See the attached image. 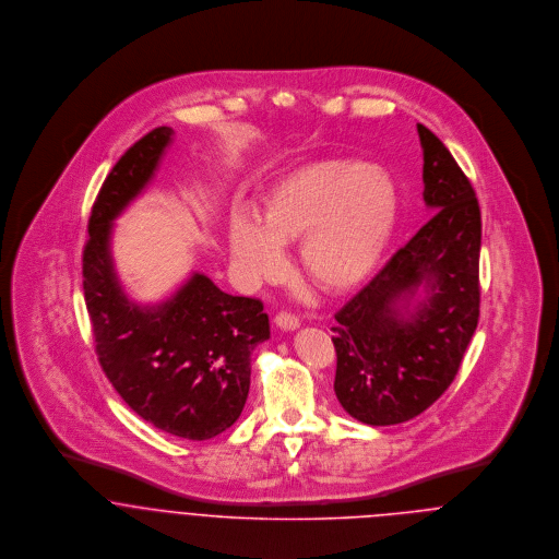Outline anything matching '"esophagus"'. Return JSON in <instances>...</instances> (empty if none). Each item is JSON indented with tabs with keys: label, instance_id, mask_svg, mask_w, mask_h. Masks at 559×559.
Listing matches in <instances>:
<instances>
[{
	"label": "esophagus",
	"instance_id": "34e87169",
	"mask_svg": "<svg viewBox=\"0 0 559 559\" xmlns=\"http://www.w3.org/2000/svg\"><path fill=\"white\" fill-rule=\"evenodd\" d=\"M275 324L280 326V329H284V331H295V329H299V319L295 317V314H290V312H280L277 317H275Z\"/></svg>",
	"mask_w": 559,
	"mask_h": 559
}]
</instances>
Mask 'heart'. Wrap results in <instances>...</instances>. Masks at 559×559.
<instances>
[{
  "mask_svg": "<svg viewBox=\"0 0 559 559\" xmlns=\"http://www.w3.org/2000/svg\"><path fill=\"white\" fill-rule=\"evenodd\" d=\"M396 219L385 171L350 160H314L277 180L258 213L230 219L233 258L247 277L282 266V245L299 240V271L324 293L357 286L377 264Z\"/></svg>",
  "mask_w": 559,
  "mask_h": 559,
  "instance_id": "heart-1",
  "label": "heart"
}]
</instances>
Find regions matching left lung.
<instances>
[{"instance_id": "8db88e82", "label": "left lung", "mask_w": 559, "mask_h": 559, "mask_svg": "<svg viewBox=\"0 0 559 559\" xmlns=\"http://www.w3.org/2000/svg\"><path fill=\"white\" fill-rule=\"evenodd\" d=\"M424 202L432 217L337 314L335 396L370 426L424 413L454 381L478 326L476 191L443 146L417 124Z\"/></svg>"}]
</instances>
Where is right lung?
I'll return each instance as SVG.
<instances>
[{
  "mask_svg": "<svg viewBox=\"0 0 559 559\" xmlns=\"http://www.w3.org/2000/svg\"><path fill=\"white\" fill-rule=\"evenodd\" d=\"M171 135L169 127L151 131L107 174L87 222L83 295L98 364L114 390L163 432L204 441L239 419L251 353L271 329L262 301L233 297L204 273L157 306L124 295L109 251L111 224L151 182Z\"/></svg>",
  "mask_w": 559,
  "mask_h": 559,
  "instance_id": "add662e5",
  "label": "right lung"
}]
</instances>
